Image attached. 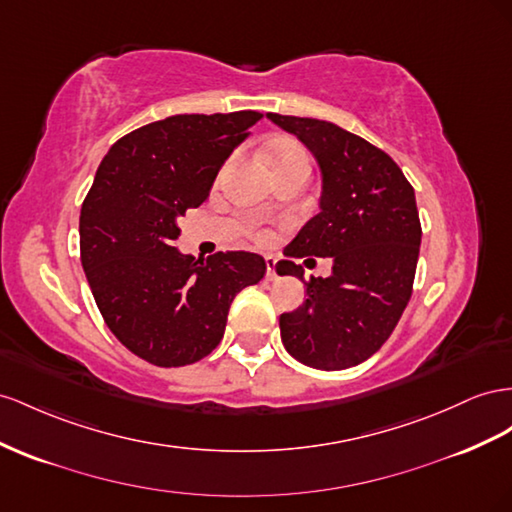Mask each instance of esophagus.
<instances>
[{"mask_svg":"<svg viewBox=\"0 0 512 512\" xmlns=\"http://www.w3.org/2000/svg\"><path fill=\"white\" fill-rule=\"evenodd\" d=\"M267 280H278V271H275V258L267 256Z\"/></svg>","mask_w":512,"mask_h":512,"instance_id":"34e87169","label":"esophagus"}]
</instances>
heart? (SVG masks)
Returning <instances> with one entry per match:
<instances>
[{"label": "heart", "mask_w": 512, "mask_h": 512, "mask_svg": "<svg viewBox=\"0 0 512 512\" xmlns=\"http://www.w3.org/2000/svg\"><path fill=\"white\" fill-rule=\"evenodd\" d=\"M267 159L269 165L275 172H286V170H295V168H303L310 172V157L306 150H303L299 144L295 142H273L267 148ZM254 239L260 243H267L271 239V234L267 230H254Z\"/></svg>", "instance_id": "heart-1"}]
</instances>
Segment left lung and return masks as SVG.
Segmentation results:
<instances>
[{
	"label": "left lung",
	"mask_w": 512,
	"mask_h": 512,
	"mask_svg": "<svg viewBox=\"0 0 512 512\" xmlns=\"http://www.w3.org/2000/svg\"><path fill=\"white\" fill-rule=\"evenodd\" d=\"M267 118L308 146L323 178L319 213L286 245L278 273L303 280L293 258L334 260L329 278L306 282L303 306L280 316L282 342L312 368L357 366L390 338L411 299L422 239L416 193L364 137L316 118Z\"/></svg>",
	"instance_id": "8db88e82"
}]
</instances>
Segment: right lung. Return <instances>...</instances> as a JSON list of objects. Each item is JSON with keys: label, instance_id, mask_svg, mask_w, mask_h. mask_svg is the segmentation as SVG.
<instances>
[{"label": "right lung", "instance_id": "right-lung-1", "mask_svg": "<svg viewBox=\"0 0 512 512\" xmlns=\"http://www.w3.org/2000/svg\"><path fill=\"white\" fill-rule=\"evenodd\" d=\"M262 114H181L124 135L81 204L79 250L107 327L137 357L200 362L224 338L232 299L265 278V258L172 245L178 219L209 198L215 176Z\"/></svg>", "mask_w": 512, "mask_h": 512}]
</instances>
